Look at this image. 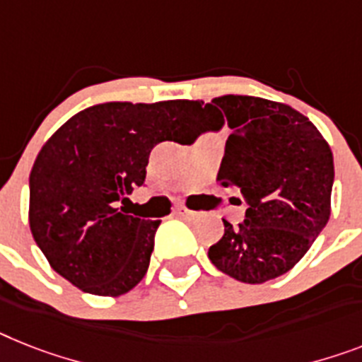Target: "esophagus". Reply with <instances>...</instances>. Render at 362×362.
<instances>
[{
  "label": "esophagus",
  "instance_id": "esophagus-1",
  "mask_svg": "<svg viewBox=\"0 0 362 362\" xmlns=\"http://www.w3.org/2000/svg\"><path fill=\"white\" fill-rule=\"evenodd\" d=\"M174 214H175V216H179V218H194L198 213H194V211H188L187 207H175Z\"/></svg>",
  "mask_w": 362,
  "mask_h": 362
}]
</instances>
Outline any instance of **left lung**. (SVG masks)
Masks as SVG:
<instances>
[{
  "label": "left lung",
  "instance_id": "left-lung-1",
  "mask_svg": "<svg viewBox=\"0 0 362 362\" xmlns=\"http://www.w3.org/2000/svg\"><path fill=\"white\" fill-rule=\"evenodd\" d=\"M207 129L231 127L218 183L238 188L246 218L209 247V259L242 283L283 276L309 252L329 220L333 153L296 109L252 95H222L205 105Z\"/></svg>",
  "mask_w": 362,
  "mask_h": 362
}]
</instances>
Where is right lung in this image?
Here are the masks:
<instances>
[{
	"label": "right lung",
	"mask_w": 362,
	"mask_h": 362,
	"mask_svg": "<svg viewBox=\"0 0 362 362\" xmlns=\"http://www.w3.org/2000/svg\"><path fill=\"white\" fill-rule=\"evenodd\" d=\"M202 101H109L71 116L29 175V226L53 270L83 292L120 296L142 281L160 220L127 214L149 153L164 140L192 144Z\"/></svg>",
	"instance_id": "right-lung-1"
}]
</instances>
